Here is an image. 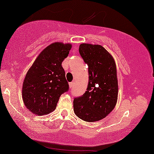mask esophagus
Returning <instances> with one entry per match:
<instances>
[{
    "mask_svg": "<svg viewBox=\"0 0 154 154\" xmlns=\"http://www.w3.org/2000/svg\"><path fill=\"white\" fill-rule=\"evenodd\" d=\"M69 87H70V89H72L73 87H74V82H69Z\"/></svg>",
    "mask_w": 154,
    "mask_h": 154,
    "instance_id": "esophagus-1",
    "label": "esophagus"
}]
</instances>
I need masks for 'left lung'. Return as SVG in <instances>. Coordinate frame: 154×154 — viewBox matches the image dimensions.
<instances>
[{"instance_id":"left-lung-1","label":"left lung","mask_w":154,"mask_h":154,"mask_svg":"<svg viewBox=\"0 0 154 154\" xmlns=\"http://www.w3.org/2000/svg\"><path fill=\"white\" fill-rule=\"evenodd\" d=\"M79 53L88 65L89 82L83 95L74 100L75 115L87 122L105 118L114 109L118 99L116 66L112 56L98 45L82 43Z\"/></svg>"}]
</instances>
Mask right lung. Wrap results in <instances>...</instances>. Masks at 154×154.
Returning <instances> with one entry per match:
<instances>
[{"mask_svg": "<svg viewBox=\"0 0 154 154\" xmlns=\"http://www.w3.org/2000/svg\"><path fill=\"white\" fill-rule=\"evenodd\" d=\"M72 48L69 43L54 42L41 51L28 70L23 85L25 107L42 116L55 109L60 96L69 90L62 62Z\"/></svg>", "mask_w": 154, "mask_h": 154, "instance_id": "add662e5", "label": "right lung"}]
</instances>
